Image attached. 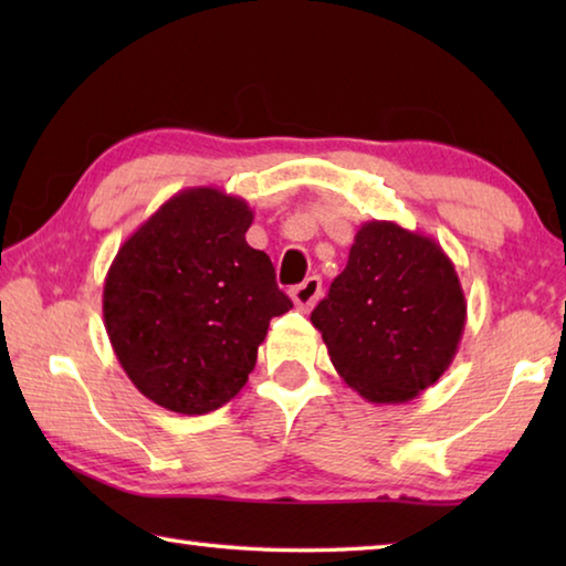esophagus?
<instances>
[{
	"instance_id": "1",
	"label": "esophagus",
	"mask_w": 566,
	"mask_h": 566,
	"mask_svg": "<svg viewBox=\"0 0 566 566\" xmlns=\"http://www.w3.org/2000/svg\"><path fill=\"white\" fill-rule=\"evenodd\" d=\"M290 294H292V302L296 304V310L310 312L322 294V280L319 276H306V280L302 284H296Z\"/></svg>"
}]
</instances>
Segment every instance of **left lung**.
I'll use <instances>...</instances> for the list:
<instances>
[{"label":"left lung","instance_id":"1","mask_svg":"<svg viewBox=\"0 0 566 566\" xmlns=\"http://www.w3.org/2000/svg\"><path fill=\"white\" fill-rule=\"evenodd\" d=\"M467 322L457 270L432 237L364 222L312 312L339 377L371 405H405L452 364Z\"/></svg>","mask_w":566,"mask_h":566}]
</instances>
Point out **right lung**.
I'll list each match as a JSON object with an SVG mask.
<instances>
[{"instance_id": "obj_1", "label": "right lung", "mask_w": 566, "mask_h": 566, "mask_svg": "<svg viewBox=\"0 0 566 566\" xmlns=\"http://www.w3.org/2000/svg\"><path fill=\"white\" fill-rule=\"evenodd\" d=\"M254 212L217 187L167 199L104 280V327L142 395L177 415H207L239 395L272 317L292 310L272 260L247 244Z\"/></svg>"}]
</instances>
